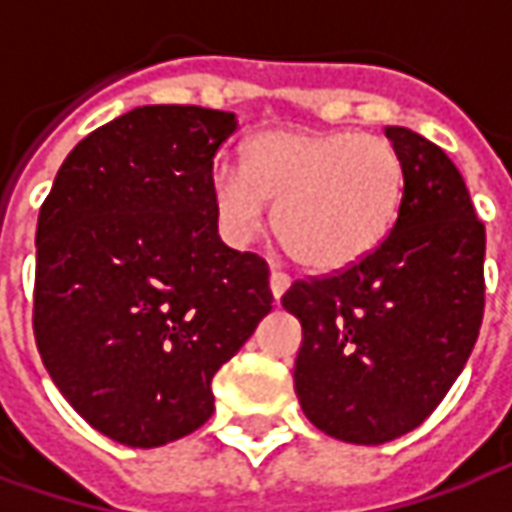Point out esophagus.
Here are the masks:
<instances>
[{
  "label": "esophagus",
  "instance_id": "1",
  "mask_svg": "<svg viewBox=\"0 0 512 512\" xmlns=\"http://www.w3.org/2000/svg\"><path fill=\"white\" fill-rule=\"evenodd\" d=\"M290 288V277L288 274H282V271H271V293H274V299H282V293Z\"/></svg>",
  "mask_w": 512,
  "mask_h": 512
}]
</instances>
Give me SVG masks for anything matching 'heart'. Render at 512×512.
Instances as JSON below:
<instances>
[{
    "instance_id": "1",
    "label": "heart",
    "mask_w": 512,
    "mask_h": 512,
    "mask_svg": "<svg viewBox=\"0 0 512 512\" xmlns=\"http://www.w3.org/2000/svg\"><path fill=\"white\" fill-rule=\"evenodd\" d=\"M213 211L233 244H252L274 202V233L296 263L337 271L384 241L403 197V164L384 136L274 128L241 164H219Z\"/></svg>"
}]
</instances>
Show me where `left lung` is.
Segmentation results:
<instances>
[{
  "instance_id": "8db88e82",
  "label": "left lung",
  "mask_w": 512,
  "mask_h": 512,
  "mask_svg": "<svg viewBox=\"0 0 512 512\" xmlns=\"http://www.w3.org/2000/svg\"><path fill=\"white\" fill-rule=\"evenodd\" d=\"M403 197L384 241L332 277L293 282L301 323L293 370L312 425L348 444H384L422 425L472 354L485 307V224L439 145L386 126Z\"/></svg>"
}]
</instances>
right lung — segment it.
<instances>
[{"label":"right lung","mask_w":512,"mask_h":512,"mask_svg":"<svg viewBox=\"0 0 512 512\" xmlns=\"http://www.w3.org/2000/svg\"><path fill=\"white\" fill-rule=\"evenodd\" d=\"M233 112L136 106L84 136L38 216L32 329L65 400L128 447L183 439L271 312L268 263L219 238L213 156Z\"/></svg>","instance_id":"1"}]
</instances>
